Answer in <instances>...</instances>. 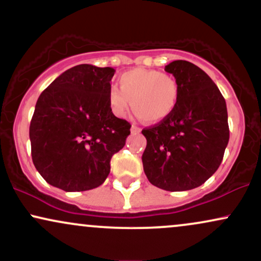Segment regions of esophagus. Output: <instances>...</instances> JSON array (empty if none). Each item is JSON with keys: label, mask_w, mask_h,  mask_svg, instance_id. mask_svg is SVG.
Returning a JSON list of instances; mask_svg holds the SVG:
<instances>
[{"label": "esophagus", "mask_w": 261, "mask_h": 261, "mask_svg": "<svg viewBox=\"0 0 261 261\" xmlns=\"http://www.w3.org/2000/svg\"><path fill=\"white\" fill-rule=\"evenodd\" d=\"M141 131V128L139 126H136V125H133L131 126V134H139Z\"/></svg>", "instance_id": "1"}]
</instances>
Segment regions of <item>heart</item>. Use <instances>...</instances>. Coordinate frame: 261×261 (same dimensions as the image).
<instances>
[{"label": "heart", "mask_w": 261, "mask_h": 261, "mask_svg": "<svg viewBox=\"0 0 261 261\" xmlns=\"http://www.w3.org/2000/svg\"><path fill=\"white\" fill-rule=\"evenodd\" d=\"M119 87L108 94L110 110L118 118H125L133 104L134 112L146 122L163 121L172 115L179 99L176 80L157 70L127 71L119 79Z\"/></svg>", "instance_id": "obj_1"}]
</instances>
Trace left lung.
<instances>
[{
    "instance_id": "obj_1",
    "label": "left lung",
    "mask_w": 261,
    "mask_h": 261,
    "mask_svg": "<svg viewBox=\"0 0 261 261\" xmlns=\"http://www.w3.org/2000/svg\"><path fill=\"white\" fill-rule=\"evenodd\" d=\"M164 70L174 76L179 99L172 115L143 128V170L154 187L182 191L214 174L228 145V114L215 82L196 65L176 60Z\"/></svg>"
}]
</instances>
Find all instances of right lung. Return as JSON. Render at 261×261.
<instances>
[{"mask_svg": "<svg viewBox=\"0 0 261 261\" xmlns=\"http://www.w3.org/2000/svg\"><path fill=\"white\" fill-rule=\"evenodd\" d=\"M115 70L77 65L41 93L29 127L32 158L40 175L65 191L98 188L113 154L125 146L130 122L108 103Z\"/></svg>", "mask_w": 261, "mask_h": 261, "instance_id": "add662e5", "label": "right lung"}]
</instances>
